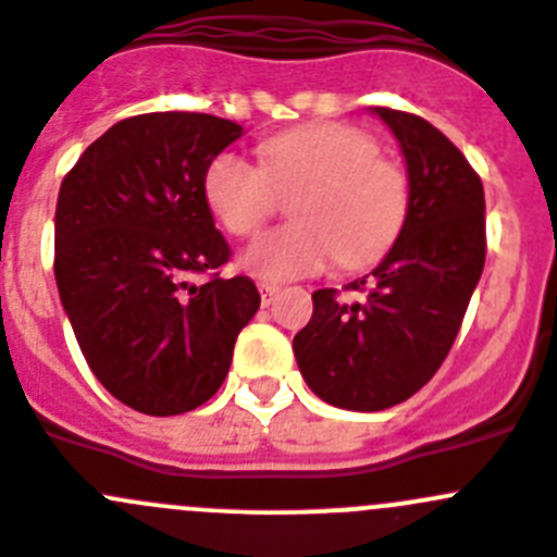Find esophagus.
Listing matches in <instances>:
<instances>
[{
	"instance_id": "obj_1",
	"label": "esophagus",
	"mask_w": 557,
	"mask_h": 557,
	"mask_svg": "<svg viewBox=\"0 0 557 557\" xmlns=\"http://www.w3.org/2000/svg\"><path fill=\"white\" fill-rule=\"evenodd\" d=\"M259 293H262V306H270L275 298H278L282 287H278V284H270V282H259Z\"/></svg>"
}]
</instances>
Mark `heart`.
<instances>
[{
	"label": "heart",
	"instance_id": "obj_1",
	"mask_svg": "<svg viewBox=\"0 0 557 557\" xmlns=\"http://www.w3.org/2000/svg\"><path fill=\"white\" fill-rule=\"evenodd\" d=\"M262 163L224 150L208 163L202 190L226 232L251 237L273 219L282 194H295V224L251 243L243 262L264 282L320 273L331 259L361 268L388 251L410 208L399 163L380 156L367 131L314 123L273 136Z\"/></svg>",
	"mask_w": 557,
	"mask_h": 557
}]
</instances>
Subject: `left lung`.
<instances>
[{"instance_id":"1","label":"left lung","mask_w":557,"mask_h":557,"mask_svg":"<svg viewBox=\"0 0 557 557\" xmlns=\"http://www.w3.org/2000/svg\"><path fill=\"white\" fill-rule=\"evenodd\" d=\"M399 139L410 208L383 262L347 293L311 295L314 314L293 349L327 405L374 412L421 391L446 361L486 257L484 185L468 158L423 116L377 106Z\"/></svg>"}]
</instances>
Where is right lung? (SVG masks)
<instances>
[{
  "label": "right lung",
  "instance_id": "1",
  "mask_svg": "<svg viewBox=\"0 0 557 557\" xmlns=\"http://www.w3.org/2000/svg\"><path fill=\"white\" fill-rule=\"evenodd\" d=\"M243 128L199 111L111 125L65 174L54 275L89 369L145 416H180L224 383L237 333L259 309L205 199L208 163ZM209 282L194 285L190 274Z\"/></svg>",
  "mask_w": 557,
  "mask_h": 557
}]
</instances>
